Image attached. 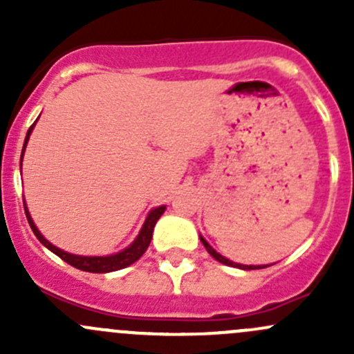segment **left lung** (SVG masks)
Wrapping results in <instances>:
<instances>
[{
	"label": "left lung",
	"instance_id": "1",
	"mask_svg": "<svg viewBox=\"0 0 354 354\" xmlns=\"http://www.w3.org/2000/svg\"><path fill=\"white\" fill-rule=\"evenodd\" d=\"M200 240H202V243H203V246H205V250L207 252L210 253V255L214 257V259L217 260V262H221V263H226V266H231V267H238V269H245V270H252V269H262V267L260 266H241V263H234V262H231V260H227L226 257H223V255H219V253L216 252V250L212 248V246H210L209 243H207L205 240H203V238H200ZM263 267H267V266H263Z\"/></svg>",
	"mask_w": 354,
	"mask_h": 354
}]
</instances>
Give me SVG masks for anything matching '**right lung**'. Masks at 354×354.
<instances>
[{
    "label": "right lung",
    "mask_w": 354,
    "mask_h": 354,
    "mask_svg": "<svg viewBox=\"0 0 354 354\" xmlns=\"http://www.w3.org/2000/svg\"><path fill=\"white\" fill-rule=\"evenodd\" d=\"M34 124H32L27 131V137H25V144H24V151H25V145H27V142H28V137H30V133H32V128H34ZM24 209H25V216H27V221H28V224H30L32 231H34V234L37 236V240L41 241L46 248L51 250L53 253H56L59 259H63L66 263L73 266L75 269L85 270V272L104 274V272H113V270L124 269V267L131 266V263L137 262V260L144 255L145 250H147L149 245H151L152 231H154L157 219L162 216V212L166 207H157V209L152 210V212L149 214L147 219H145V224H144V227H142L140 234L137 236V240L128 246L127 250H123V252L116 253V255H111V257H78V255H71V253H66V252H63V250L56 248L55 245L49 243V241L46 240L41 233H39V230L35 227L34 221H32V217H30V214H28L25 203H24Z\"/></svg>",
    "instance_id": "add662e5"
}]
</instances>
